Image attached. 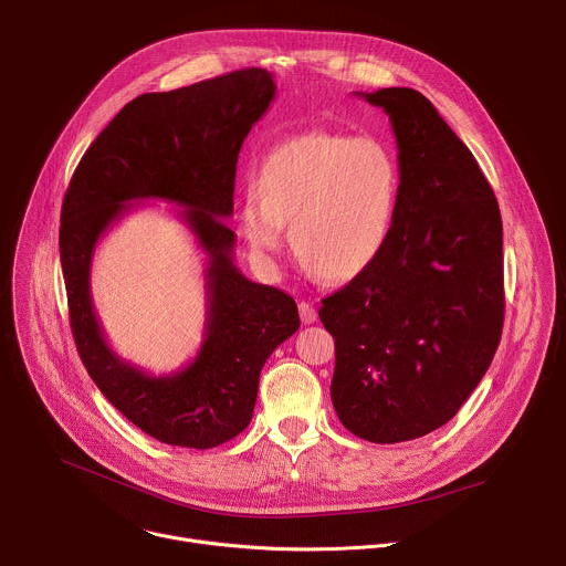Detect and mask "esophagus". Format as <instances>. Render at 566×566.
<instances>
[{
	"mask_svg": "<svg viewBox=\"0 0 566 566\" xmlns=\"http://www.w3.org/2000/svg\"><path fill=\"white\" fill-rule=\"evenodd\" d=\"M297 308H300V317H302V322L304 325H313V322L317 319V311H315V306L311 304V302H300L297 304Z\"/></svg>",
	"mask_w": 566,
	"mask_h": 566,
	"instance_id": "34e87169",
	"label": "esophagus"
}]
</instances>
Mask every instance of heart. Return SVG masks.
Instances as JSON below:
<instances>
[{
    "instance_id": "heart-1",
    "label": "heart",
    "mask_w": 566,
    "mask_h": 566,
    "mask_svg": "<svg viewBox=\"0 0 566 566\" xmlns=\"http://www.w3.org/2000/svg\"><path fill=\"white\" fill-rule=\"evenodd\" d=\"M400 170L374 136L311 132L277 145L260 168L258 195L241 206L249 244L260 255L286 247L329 282H352L382 253L396 219Z\"/></svg>"
}]
</instances>
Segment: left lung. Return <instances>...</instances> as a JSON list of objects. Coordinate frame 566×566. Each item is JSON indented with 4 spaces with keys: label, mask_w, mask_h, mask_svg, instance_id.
<instances>
[{
    "label": "left lung",
    "mask_w": 566,
    "mask_h": 566,
    "mask_svg": "<svg viewBox=\"0 0 566 566\" xmlns=\"http://www.w3.org/2000/svg\"><path fill=\"white\" fill-rule=\"evenodd\" d=\"M398 145L400 197L378 260L322 300L336 340L332 400L374 443L446 426L479 385L504 325L502 214L472 151L410 87L358 94Z\"/></svg>",
    "instance_id": "obj_1"
}]
</instances>
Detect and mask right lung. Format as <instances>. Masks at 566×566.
Masks as SVG:
<instances>
[{"label":"right lung","instance_id":"obj_1","mask_svg":"<svg viewBox=\"0 0 566 566\" xmlns=\"http://www.w3.org/2000/svg\"><path fill=\"white\" fill-rule=\"evenodd\" d=\"M275 98L273 75L251 66L127 103L80 158L62 201L60 262L71 332L90 376L145 434L181 448H214L244 430L266 358L300 329L295 300L251 282L232 264L237 156ZM164 198L209 258V317L198 358L151 377L106 345L88 291L97 239L132 200Z\"/></svg>","mask_w":566,"mask_h":566}]
</instances>
